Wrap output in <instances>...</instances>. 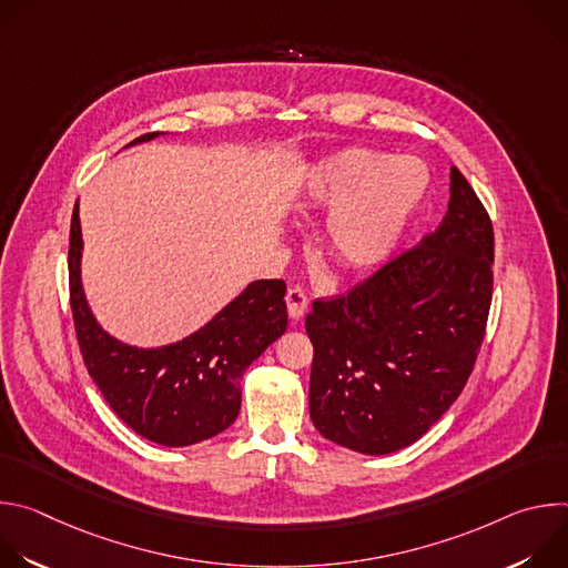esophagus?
<instances>
[{"label":"esophagus","instance_id":"obj_1","mask_svg":"<svg viewBox=\"0 0 568 568\" xmlns=\"http://www.w3.org/2000/svg\"><path fill=\"white\" fill-rule=\"evenodd\" d=\"M285 303H287V314H290V318H294V321H298V318L305 314V310H307V296H305L303 290H298V287H290V290H287Z\"/></svg>","mask_w":568,"mask_h":568}]
</instances>
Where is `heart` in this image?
<instances>
[{
  "mask_svg": "<svg viewBox=\"0 0 568 568\" xmlns=\"http://www.w3.org/2000/svg\"><path fill=\"white\" fill-rule=\"evenodd\" d=\"M427 189L429 171L418 156L351 145L310 164L292 206L301 215L328 211L321 254L344 274H359L395 252Z\"/></svg>",
  "mask_w": 568,
  "mask_h": 568,
  "instance_id": "obj_1",
  "label": "heart"
}]
</instances>
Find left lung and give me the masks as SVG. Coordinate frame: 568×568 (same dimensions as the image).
<instances>
[{
  "mask_svg": "<svg viewBox=\"0 0 568 568\" xmlns=\"http://www.w3.org/2000/svg\"><path fill=\"white\" fill-rule=\"evenodd\" d=\"M493 222L456 166L443 222L346 296L314 301L310 418L342 447H409L460 395L493 301Z\"/></svg>",
  "mask_w": 568,
  "mask_h": 568,
  "instance_id": "left-lung-1",
  "label": "left lung"
}]
</instances>
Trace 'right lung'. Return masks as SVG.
Wrapping results in <instances>:
<instances>
[{
  "label": "right lung",
  "instance_id": "right-lung-1",
  "mask_svg": "<svg viewBox=\"0 0 568 568\" xmlns=\"http://www.w3.org/2000/svg\"><path fill=\"white\" fill-rule=\"evenodd\" d=\"M143 134L128 145L156 139ZM78 202L69 233V292L85 366L114 414L139 436L189 447L233 425L242 373L287 331L283 281H254L189 337L154 348L130 346L97 321L85 290Z\"/></svg>",
  "mask_w": 568,
  "mask_h": 568
}]
</instances>
